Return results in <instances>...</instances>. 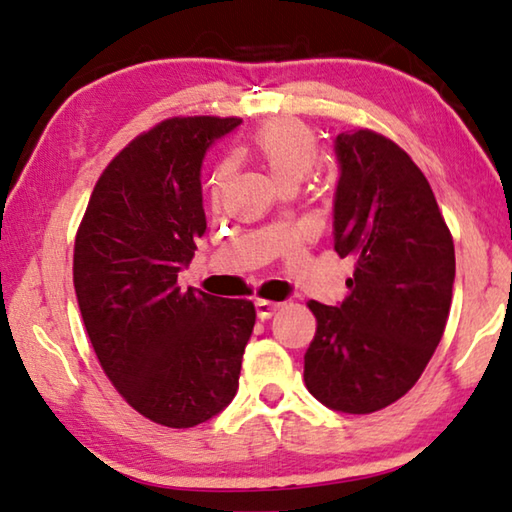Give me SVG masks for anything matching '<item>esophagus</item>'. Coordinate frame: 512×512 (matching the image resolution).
Instances as JSON below:
<instances>
[{
  "label": "esophagus",
  "mask_w": 512,
  "mask_h": 512,
  "mask_svg": "<svg viewBox=\"0 0 512 512\" xmlns=\"http://www.w3.org/2000/svg\"><path fill=\"white\" fill-rule=\"evenodd\" d=\"M279 308H281V303H276V301H267V299L256 301V312L261 319H270Z\"/></svg>",
  "instance_id": "obj_1"
}]
</instances>
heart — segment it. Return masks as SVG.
I'll return each instance as SVG.
<instances>
[{"label": "heart", "mask_w": 512, "mask_h": 512, "mask_svg": "<svg viewBox=\"0 0 512 512\" xmlns=\"http://www.w3.org/2000/svg\"><path fill=\"white\" fill-rule=\"evenodd\" d=\"M249 152L265 166L267 173L281 188L297 186L319 161V139L310 125L279 119L263 125L249 139ZM231 179V166L227 161L215 166L209 179V197L218 204Z\"/></svg>", "instance_id": "b5f03b06"}]
</instances>
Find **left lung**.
Masks as SVG:
<instances>
[{
    "label": "left lung",
    "instance_id": "obj_1",
    "mask_svg": "<svg viewBox=\"0 0 512 512\" xmlns=\"http://www.w3.org/2000/svg\"><path fill=\"white\" fill-rule=\"evenodd\" d=\"M335 251L353 258L339 306L310 301L317 333L303 380L321 405L373 414L414 387L445 333L454 240L432 186L398 143L375 130L342 132Z\"/></svg>",
    "mask_w": 512,
    "mask_h": 512
}]
</instances>
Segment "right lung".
<instances>
[{"instance_id": "add662e5", "label": "right lung", "mask_w": 512, "mask_h": 512, "mask_svg": "<svg viewBox=\"0 0 512 512\" xmlns=\"http://www.w3.org/2000/svg\"><path fill=\"white\" fill-rule=\"evenodd\" d=\"M238 116H170L98 177L74 245L89 342L121 398L164 427L204 423L236 396L256 324L247 299L177 285L206 231L200 166Z\"/></svg>"}]
</instances>
